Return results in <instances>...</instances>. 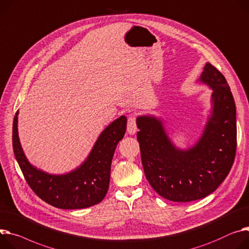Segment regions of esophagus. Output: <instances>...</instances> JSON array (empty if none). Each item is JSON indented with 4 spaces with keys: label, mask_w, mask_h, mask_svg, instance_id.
I'll list each match as a JSON object with an SVG mask.
<instances>
[{
    "label": "esophagus",
    "mask_w": 249,
    "mask_h": 249,
    "mask_svg": "<svg viewBox=\"0 0 249 249\" xmlns=\"http://www.w3.org/2000/svg\"><path fill=\"white\" fill-rule=\"evenodd\" d=\"M137 130H138L137 116L135 113H131L127 118V132L129 135H135Z\"/></svg>",
    "instance_id": "1"
}]
</instances>
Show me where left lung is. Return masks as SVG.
I'll use <instances>...</instances> for the list:
<instances>
[{
	"label": "left lung",
	"mask_w": 249,
	"mask_h": 249,
	"mask_svg": "<svg viewBox=\"0 0 249 249\" xmlns=\"http://www.w3.org/2000/svg\"><path fill=\"white\" fill-rule=\"evenodd\" d=\"M200 81L213 89V110L193 148H176L156 118L137 120L144 175L152 188L171 201H193L213 193L226 178L235 158L236 107L231 88L210 63L205 65Z\"/></svg>",
	"instance_id": "left-lung-1"
}]
</instances>
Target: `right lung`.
Listing matches in <instances>:
<instances>
[{
  "label": "right lung",
  "instance_id": "add662e5",
  "mask_svg": "<svg viewBox=\"0 0 249 249\" xmlns=\"http://www.w3.org/2000/svg\"><path fill=\"white\" fill-rule=\"evenodd\" d=\"M126 130L124 116L100 136L87 160L72 173L52 176L32 166L18 137V111L13 123V148L24 178L34 193L47 203L63 209H80L100 203L106 196L114 150Z\"/></svg>",
  "mask_w": 249,
  "mask_h": 249
}]
</instances>
